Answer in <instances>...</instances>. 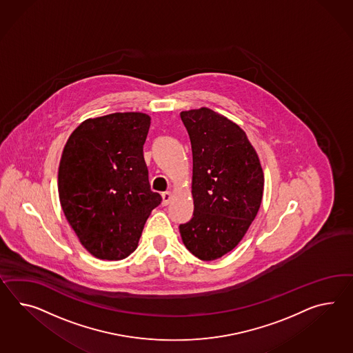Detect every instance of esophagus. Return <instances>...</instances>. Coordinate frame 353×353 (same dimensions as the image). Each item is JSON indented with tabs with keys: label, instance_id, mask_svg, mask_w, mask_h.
Listing matches in <instances>:
<instances>
[{
	"label": "esophagus",
	"instance_id": "1",
	"mask_svg": "<svg viewBox=\"0 0 353 353\" xmlns=\"http://www.w3.org/2000/svg\"><path fill=\"white\" fill-rule=\"evenodd\" d=\"M162 204L163 205H168L170 204V201H171V199H172V192L171 191H165L162 194Z\"/></svg>",
	"mask_w": 353,
	"mask_h": 353
}]
</instances>
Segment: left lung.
<instances>
[{
	"label": "left lung",
	"instance_id": "left-lung-1",
	"mask_svg": "<svg viewBox=\"0 0 353 353\" xmlns=\"http://www.w3.org/2000/svg\"><path fill=\"white\" fill-rule=\"evenodd\" d=\"M192 150L194 214L180 224L185 246L200 260L234 249L258 214L264 174L245 131L209 108L181 112Z\"/></svg>",
	"mask_w": 353,
	"mask_h": 353
}]
</instances>
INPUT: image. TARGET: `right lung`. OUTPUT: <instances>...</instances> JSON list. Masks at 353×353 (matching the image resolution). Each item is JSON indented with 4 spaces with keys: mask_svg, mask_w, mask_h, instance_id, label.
Listing matches in <instances>:
<instances>
[{
    "mask_svg": "<svg viewBox=\"0 0 353 353\" xmlns=\"http://www.w3.org/2000/svg\"><path fill=\"white\" fill-rule=\"evenodd\" d=\"M145 113H112L84 121L70 135L59 168L65 216L95 258L121 260L137 249L162 196L150 190L143 145Z\"/></svg>",
    "mask_w": 353,
    "mask_h": 353,
    "instance_id": "1",
    "label": "right lung"
}]
</instances>
